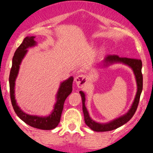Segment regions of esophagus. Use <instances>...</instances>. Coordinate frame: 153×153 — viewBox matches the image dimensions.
<instances>
[{"mask_svg": "<svg viewBox=\"0 0 153 153\" xmlns=\"http://www.w3.org/2000/svg\"><path fill=\"white\" fill-rule=\"evenodd\" d=\"M86 77L84 75H79L75 77V81L76 82L77 86L78 88H82L86 83Z\"/></svg>", "mask_w": 153, "mask_h": 153, "instance_id": "obj_1", "label": "esophagus"}]
</instances>
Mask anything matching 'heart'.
Segmentation results:
<instances>
[{"label": "heart", "mask_w": 153, "mask_h": 153, "mask_svg": "<svg viewBox=\"0 0 153 153\" xmlns=\"http://www.w3.org/2000/svg\"><path fill=\"white\" fill-rule=\"evenodd\" d=\"M102 50H103V49H102Z\"/></svg>", "instance_id": "b5f03b06"}]
</instances>
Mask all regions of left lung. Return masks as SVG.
Returning <instances> with one entry per match:
<instances>
[{"label":"left lung","instance_id":"1","mask_svg":"<svg viewBox=\"0 0 153 153\" xmlns=\"http://www.w3.org/2000/svg\"><path fill=\"white\" fill-rule=\"evenodd\" d=\"M120 62L123 64L128 65L132 69L134 74L136 78L137 85V91L136 96H135L134 102L131 105L130 109L128 111L127 114L119 118L114 119L111 122H109L106 124H101V123H97L93 120L89 116L88 112L86 107L85 105V94L82 91H80V96L82 98V111L84 114V119L85 122L88 127L91 128L92 130L96 131H111L114 129H117V128L124 125L127 122L131 119L137 108L139 101H140V95H141L142 91H143V74H142V64L141 59H132V58H127V57H119V56L115 55H108L105 57L103 60V64L105 66L109 65L113 63Z\"/></svg>","mask_w":153,"mask_h":153}]
</instances>
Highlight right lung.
Wrapping results in <instances>:
<instances>
[{
	"instance_id": "right-lung-1",
	"label": "right lung",
	"mask_w": 153,
	"mask_h": 153,
	"mask_svg": "<svg viewBox=\"0 0 153 153\" xmlns=\"http://www.w3.org/2000/svg\"><path fill=\"white\" fill-rule=\"evenodd\" d=\"M34 38L35 36H26V38H24L20 46L16 50L14 55L13 57L12 67L9 75L10 100H11L12 106H13L16 114L26 124L32 127L37 128V129L50 130V129H54L59 123L65 101L73 91V78L71 77L60 84V86L57 91V97H56L57 101L54 104V109L51 114L47 117H43L27 114L19 108L15 99V81L17 78V75H18L21 62L27 52V49L29 47H34L36 45V41H34Z\"/></svg>"
}]
</instances>
